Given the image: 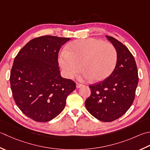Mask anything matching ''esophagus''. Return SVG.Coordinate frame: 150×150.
I'll return each instance as SVG.
<instances>
[{"label": "esophagus", "mask_w": 150, "mask_h": 150, "mask_svg": "<svg viewBox=\"0 0 150 150\" xmlns=\"http://www.w3.org/2000/svg\"><path fill=\"white\" fill-rule=\"evenodd\" d=\"M83 86V84H82L78 83H76V87H77V88H81V87H82Z\"/></svg>", "instance_id": "obj_1"}]
</instances>
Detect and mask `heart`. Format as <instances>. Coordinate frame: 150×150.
<instances>
[{
    "label": "heart",
    "mask_w": 150,
    "mask_h": 150,
    "mask_svg": "<svg viewBox=\"0 0 150 150\" xmlns=\"http://www.w3.org/2000/svg\"><path fill=\"white\" fill-rule=\"evenodd\" d=\"M118 60L112 44L96 38L75 40L62 52L58 62L67 78H72L81 68V78L100 82L112 74Z\"/></svg>",
    "instance_id": "obj_1"
}]
</instances>
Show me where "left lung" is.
I'll list each match as a JSON object with an SVG mask.
<instances>
[{"mask_svg": "<svg viewBox=\"0 0 150 150\" xmlns=\"http://www.w3.org/2000/svg\"><path fill=\"white\" fill-rule=\"evenodd\" d=\"M106 38L117 50L116 66L106 79L90 85L91 95L85 106L96 118L110 122L124 115L133 104L139 77L135 60L129 50L114 38Z\"/></svg>", "mask_w": 150, "mask_h": 150, "instance_id": "8db88e82", "label": "left lung"}]
</instances>
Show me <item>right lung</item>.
Segmentation results:
<instances>
[{
	"mask_svg": "<svg viewBox=\"0 0 150 150\" xmlns=\"http://www.w3.org/2000/svg\"><path fill=\"white\" fill-rule=\"evenodd\" d=\"M69 40L34 38L15 58L10 79L13 98L22 112L34 121L46 122L57 117L75 89V82L62 77L58 67V52Z\"/></svg>",
	"mask_w": 150,
	"mask_h": 150,
	"instance_id": "obj_1",
	"label": "right lung"
}]
</instances>
